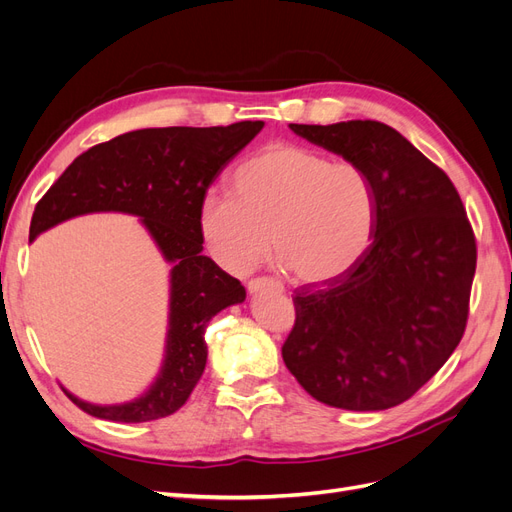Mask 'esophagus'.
<instances>
[{
  "label": "esophagus",
  "mask_w": 512,
  "mask_h": 512,
  "mask_svg": "<svg viewBox=\"0 0 512 512\" xmlns=\"http://www.w3.org/2000/svg\"><path fill=\"white\" fill-rule=\"evenodd\" d=\"M247 290L250 294H258L262 290H275V292H284V286L280 282L271 280V277H254V280L247 282Z\"/></svg>",
  "instance_id": "34e87169"
}]
</instances>
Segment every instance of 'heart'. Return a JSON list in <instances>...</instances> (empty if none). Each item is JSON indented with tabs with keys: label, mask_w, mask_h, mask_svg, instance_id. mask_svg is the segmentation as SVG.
<instances>
[{
	"label": "heart",
	"mask_w": 512,
	"mask_h": 512,
	"mask_svg": "<svg viewBox=\"0 0 512 512\" xmlns=\"http://www.w3.org/2000/svg\"><path fill=\"white\" fill-rule=\"evenodd\" d=\"M376 188L354 162L275 143L241 162L228 194H207L198 230L220 267L243 275L269 252L301 284L350 271L374 241Z\"/></svg>",
	"instance_id": "1"
}]
</instances>
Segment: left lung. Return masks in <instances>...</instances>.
I'll return each mask as SVG.
<instances>
[{
    "label": "left lung",
    "instance_id": "left-lung-1",
    "mask_svg": "<svg viewBox=\"0 0 512 512\" xmlns=\"http://www.w3.org/2000/svg\"><path fill=\"white\" fill-rule=\"evenodd\" d=\"M290 130L367 170L376 188L374 241L322 286L294 290L297 320L284 363L322 404L399 406L448 361L468 320L476 241L453 181L380 121Z\"/></svg>",
    "mask_w": 512,
    "mask_h": 512
}]
</instances>
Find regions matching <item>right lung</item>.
I'll list each match as a JSON object with an SVG mask.
<instances>
[{"label": "right lung", "instance_id": "obj_1", "mask_svg": "<svg viewBox=\"0 0 512 512\" xmlns=\"http://www.w3.org/2000/svg\"><path fill=\"white\" fill-rule=\"evenodd\" d=\"M262 121L226 128H145L81 153L36 205L29 243L76 215L128 213L138 218L170 267L164 359L149 389L123 404L83 412L115 423H147L177 412L207 365L205 331L222 309L245 301L239 280L203 256L198 207L226 164L262 130Z\"/></svg>", "mask_w": 512, "mask_h": 512}]
</instances>
